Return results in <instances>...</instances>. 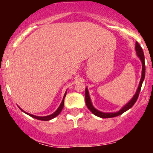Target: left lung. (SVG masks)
<instances>
[{
	"label": "left lung",
	"instance_id": "left-lung-1",
	"mask_svg": "<svg viewBox=\"0 0 153 153\" xmlns=\"http://www.w3.org/2000/svg\"><path fill=\"white\" fill-rule=\"evenodd\" d=\"M135 50L136 51V55L140 59L142 62V76L141 79L140 81V84L138 86L137 90H136V93L134 94V96L132 97V98L131 99L129 102L126 104L125 106H123L121 109L117 112H114V113H104V112H101L98 109H96L94 106H93V103L91 102V99L90 97V94H89L88 89L86 88V91H85V100H86V106L90 109V111L92 112V113L97 116L98 117H100V118H112V117H118L120 115L123 114V113H125L126 111H127L128 109H130L133 105L135 104V102L137 100L138 97H139V94H140V90H141L142 84H143V82L145 79V74H146V66H145V56H144V53H143V49L142 47H140V45L138 44V42L136 43V47H135Z\"/></svg>",
	"mask_w": 153,
	"mask_h": 153
}]
</instances>
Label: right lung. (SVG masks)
<instances>
[{
    "label": "right lung",
    "instance_id": "obj_1",
    "mask_svg": "<svg viewBox=\"0 0 153 153\" xmlns=\"http://www.w3.org/2000/svg\"><path fill=\"white\" fill-rule=\"evenodd\" d=\"M66 94H67V92L65 93L64 96H63V100H62L61 103H60V106L58 107V109H56L54 113H52V114H51V115H49V116H46V117H37V116H34V115H32V114H30V113H26V112L24 111L23 109H21V108H20V109H21V111H23L24 113H26V114L29 115L30 117H33V118L36 119V120H42V121H48V120H52V119L55 118L56 117H57L58 115L60 113V112H61V110L63 109V105H64V98H65V97H66Z\"/></svg>",
    "mask_w": 153,
    "mask_h": 153
}]
</instances>
